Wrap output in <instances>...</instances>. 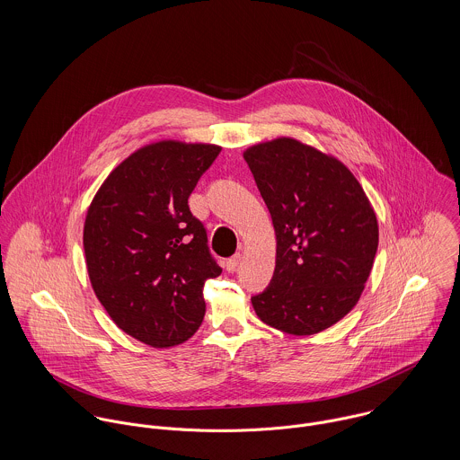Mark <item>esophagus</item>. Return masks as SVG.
I'll use <instances>...</instances> for the list:
<instances>
[{"label":"esophagus","mask_w":460,"mask_h":460,"mask_svg":"<svg viewBox=\"0 0 460 460\" xmlns=\"http://www.w3.org/2000/svg\"><path fill=\"white\" fill-rule=\"evenodd\" d=\"M243 261V255L241 253H235L232 259H228L226 263H225V267H226V270L228 272H234L237 267H239V263Z\"/></svg>","instance_id":"esophagus-1"}]
</instances>
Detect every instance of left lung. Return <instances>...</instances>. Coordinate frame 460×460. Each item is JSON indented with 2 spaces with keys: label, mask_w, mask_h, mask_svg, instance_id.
I'll return each mask as SVG.
<instances>
[{
  "label": "left lung",
  "mask_w": 460,
  "mask_h": 460,
  "mask_svg": "<svg viewBox=\"0 0 460 460\" xmlns=\"http://www.w3.org/2000/svg\"><path fill=\"white\" fill-rule=\"evenodd\" d=\"M276 232V267L253 296L259 319L288 334H315L358 303L379 244L376 212L334 157L278 137L244 152Z\"/></svg>",
  "instance_id": "obj_1"
}]
</instances>
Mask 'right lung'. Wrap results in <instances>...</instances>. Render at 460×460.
<instances>
[{
	"label": "right lung",
	"mask_w": 460,
	"mask_h": 460,
	"mask_svg": "<svg viewBox=\"0 0 460 460\" xmlns=\"http://www.w3.org/2000/svg\"><path fill=\"white\" fill-rule=\"evenodd\" d=\"M221 148L159 141L120 163L86 214L83 246L93 292L113 323L152 347L191 338L217 278L203 223L188 198Z\"/></svg>",
	"instance_id": "obj_1"
}]
</instances>
